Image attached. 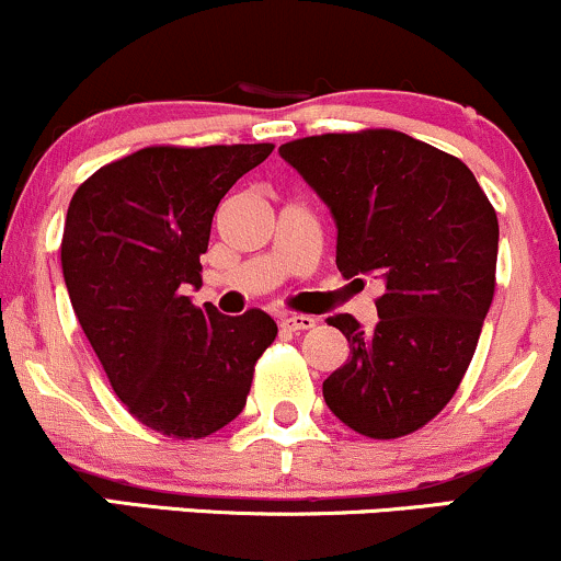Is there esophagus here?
Masks as SVG:
<instances>
[{
	"instance_id": "obj_1",
	"label": "esophagus",
	"mask_w": 561,
	"mask_h": 561,
	"mask_svg": "<svg viewBox=\"0 0 561 561\" xmlns=\"http://www.w3.org/2000/svg\"><path fill=\"white\" fill-rule=\"evenodd\" d=\"M278 325L283 331H291V333H299V331H307L314 325V318L310 314H280Z\"/></svg>"
}]
</instances>
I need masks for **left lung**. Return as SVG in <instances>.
<instances>
[{"label":"left lung","mask_w":561,"mask_h":561,"mask_svg":"<svg viewBox=\"0 0 561 561\" xmlns=\"http://www.w3.org/2000/svg\"><path fill=\"white\" fill-rule=\"evenodd\" d=\"M331 209L336 267L376 275L379 323L329 325L350 360L323 381L325 405L350 430L394 439L448 405L467 374L495 291L499 217L456 156L394 129L318 135L280 145Z\"/></svg>","instance_id":"left-lung-1"}]
</instances>
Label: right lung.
<instances>
[{"label":"right lung","instance_id":"right-lung-1","mask_svg":"<svg viewBox=\"0 0 561 561\" xmlns=\"http://www.w3.org/2000/svg\"><path fill=\"white\" fill-rule=\"evenodd\" d=\"M270 142L156 145L98 169L73 193L60 262L81 331L113 392L150 430L201 439L247 405L254 365L278 336L262 310L196 307L219 201Z\"/></svg>","mask_w":561,"mask_h":561}]
</instances>
